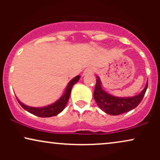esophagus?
<instances>
[{
	"label": "esophagus",
	"instance_id": "obj_1",
	"mask_svg": "<svg viewBox=\"0 0 160 160\" xmlns=\"http://www.w3.org/2000/svg\"><path fill=\"white\" fill-rule=\"evenodd\" d=\"M93 72H94V68L89 67V68H86L85 71H83V74L86 75V74H92V73H93Z\"/></svg>",
	"mask_w": 160,
	"mask_h": 160
}]
</instances>
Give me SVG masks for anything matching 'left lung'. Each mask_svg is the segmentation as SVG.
Instances as JSON below:
<instances>
[{
  "mask_svg": "<svg viewBox=\"0 0 160 160\" xmlns=\"http://www.w3.org/2000/svg\"><path fill=\"white\" fill-rule=\"evenodd\" d=\"M148 86V81L140 94L131 98H118L106 92L102 88L100 79L97 77L93 96L97 105L102 111L110 115H120L134 109L141 103Z\"/></svg>",
  "mask_w": 160,
  "mask_h": 160,
  "instance_id": "obj_1",
  "label": "left lung"
}]
</instances>
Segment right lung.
Listing matches in <instances>:
<instances>
[{
  "instance_id": "right-lung-1",
  "label": "right lung",
  "mask_w": 160,
  "mask_h": 160,
  "mask_svg": "<svg viewBox=\"0 0 160 160\" xmlns=\"http://www.w3.org/2000/svg\"><path fill=\"white\" fill-rule=\"evenodd\" d=\"M80 76H77L75 77L74 79L70 81V82L68 85L67 88H66V90L64 93V95L58 99L57 102H55L50 105L47 106V107L43 108H33V107H29V106L25 105L22 103L21 102H19L18 100V102H19L20 105L22 107V108L27 111L29 113H32V114L38 116V117H53V116H56L59 113L63 111L64 108L67 104L68 101L70 94H71V89H72L73 86L78 81L79 79H80Z\"/></svg>"
}]
</instances>
